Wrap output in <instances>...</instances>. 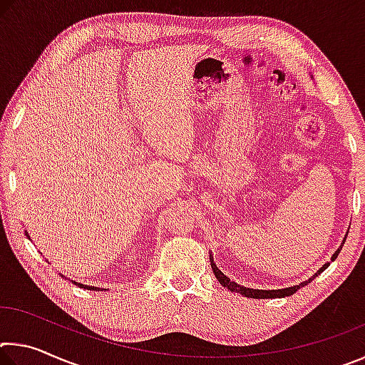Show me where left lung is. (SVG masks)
<instances>
[{"mask_svg": "<svg viewBox=\"0 0 365 365\" xmlns=\"http://www.w3.org/2000/svg\"><path fill=\"white\" fill-rule=\"evenodd\" d=\"M343 245H344V242H343ZM343 245L339 246V248L336 250L335 255H333L331 261H335L336 256L339 255V251H341V248H343ZM329 265H330V262H327V264L324 265V267L320 269V270L317 272V274L312 277V279H309L307 282H302V283H299V285H294V287H289V288H283V289H252V288H246V287L238 285V283L232 282L230 279H228L227 275L222 274V272L219 270L217 265H215V264H214V261H212V259H211V267H212V272H214V275L217 277V280L220 282V285H222V287L228 288V289H230V292H235V293H240V294H243V296H246V298H255V299H267V298H285V296L293 294V293L298 292V289H299L301 287H304V285H307V283H311V282H312L314 279H316V277L320 274V272H324L327 267H329Z\"/></svg>", "mask_w": 365, "mask_h": 365, "instance_id": "obj_1", "label": "left lung"}]
</instances>
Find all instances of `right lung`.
Masks as SVG:
<instances>
[{
  "label": "right lung",
  "mask_w": 365,
  "mask_h": 365,
  "mask_svg": "<svg viewBox=\"0 0 365 365\" xmlns=\"http://www.w3.org/2000/svg\"><path fill=\"white\" fill-rule=\"evenodd\" d=\"M73 283H77V282H73ZM77 285H80V283H77ZM80 287L83 288V285H80ZM85 288H88V289H95V288H91V287H85Z\"/></svg>",
  "instance_id": "add662e5"
}]
</instances>
